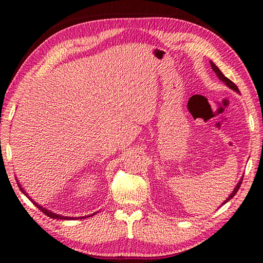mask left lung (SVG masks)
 <instances>
[{
    "label": "left lung",
    "instance_id": "8db88e82",
    "mask_svg": "<svg viewBox=\"0 0 263 263\" xmlns=\"http://www.w3.org/2000/svg\"><path fill=\"white\" fill-rule=\"evenodd\" d=\"M211 65H212L213 71L216 73V75H217L218 79H219L220 81H223V82H224V83H225L227 86L230 87V89L234 90V91H236V92H240V91H238V87H237V86H236L234 83H233L230 79H227V78L225 77V75H224L223 73H221L220 69H219L217 66H216L215 64H214L212 61H211ZM242 181H243V178H242L240 181H238V183L236 184V186H235V188H234V190H233V192H232V194L230 195V197L227 198V199H226V200L223 202V205H224V203H226L227 201H229V200H231L232 198L236 195V192L238 191V189H240V186H241V184H242Z\"/></svg>",
    "mask_w": 263,
    "mask_h": 263
}]
</instances>
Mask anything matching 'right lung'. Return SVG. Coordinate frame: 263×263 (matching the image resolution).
Returning <instances> with one entry per match:
<instances>
[{
	"mask_svg": "<svg viewBox=\"0 0 263 263\" xmlns=\"http://www.w3.org/2000/svg\"><path fill=\"white\" fill-rule=\"evenodd\" d=\"M16 180V179H15ZM16 183H17V185H19V188H20V190L23 192V194H25L29 199H30V197L28 196V194H26V191L23 190V188L22 186L20 185V183H19V181L16 180ZM32 202H33V205L36 206L38 209H40V211H42L45 215H47L48 217H50V218H55V219H66V220H68V219H81V217H67V216H62V215H58V214H55V213H52V212H50V211H48V209H46V208H44L43 206H40V205H38L37 202H34L32 199H30ZM96 214V213H95ZM95 214H92V215H95ZM92 215H90V216H92ZM86 217H89V216H85V217H82V218H86Z\"/></svg>",
	"mask_w": 263,
	"mask_h": 263,
	"instance_id": "add662e5",
	"label": "right lung"
}]
</instances>
